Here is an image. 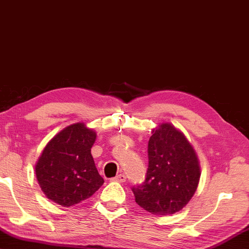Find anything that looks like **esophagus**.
I'll list each match as a JSON object with an SVG mask.
<instances>
[{"label":"esophagus","instance_id":"34e87169","mask_svg":"<svg viewBox=\"0 0 249 249\" xmlns=\"http://www.w3.org/2000/svg\"><path fill=\"white\" fill-rule=\"evenodd\" d=\"M113 180L114 181H120V183H124V181L126 180V176L124 174H120V175H117L116 177H114Z\"/></svg>","mask_w":249,"mask_h":249}]
</instances>
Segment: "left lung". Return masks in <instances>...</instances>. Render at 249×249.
Listing matches in <instances>:
<instances>
[{
    "label": "left lung",
    "instance_id": "left-lung-1",
    "mask_svg": "<svg viewBox=\"0 0 249 249\" xmlns=\"http://www.w3.org/2000/svg\"><path fill=\"white\" fill-rule=\"evenodd\" d=\"M148 159L144 181L132 187L135 202L156 215L180 211L193 197L201 176L192 145L183 133L163 123L152 131Z\"/></svg>",
    "mask_w": 249,
    "mask_h": 249
}]
</instances>
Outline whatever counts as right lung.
Here are the masks:
<instances>
[{
  "label": "right lung",
  "instance_id": "add662e5",
  "mask_svg": "<svg viewBox=\"0 0 249 249\" xmlns=\"http://www.w3.org/2000/svg\"><path fill=\"white\" fill-rule=\"evenodd\" d=\"M94 141L96 133L76 123L48 142L36 164L38 183L48 198L69 208L99 190L104 178L91 156Z\"/></svg>",
  "mask_w": 249,
  "mask_h": 249
}]
</instances>
